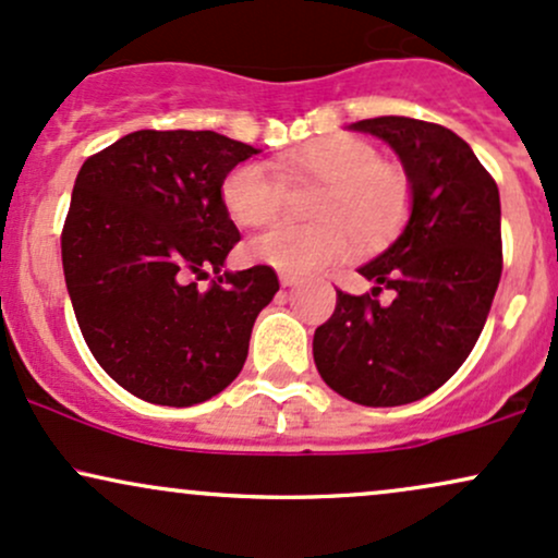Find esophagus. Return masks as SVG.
Segmentation results:
<instances>
[{"mask_svg": "<svg viewBox=\"0 0 558 558\" xmlns=\"http://www.w3.org/2000/svg\"><path fill=\"white\" fill-rule=\"evenodd\" d=\"M301 283H304V278H299V275H288V272L280 275V286L283 288H296Z\"/></svg>", "mask_w": 558, "mask_h": 558, "instance_id": "esophagus-1", "label": "esophagus"}]
</instances>
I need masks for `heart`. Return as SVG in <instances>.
I'll return each mask as SVG.
<instances>
[{
  "instance_id": "obj_1",
  "label": "heart",
  "mask_w": 558,
  "mask_h": 558,
  "mask_svg": "<svg viewBox=\"0 0 558 558\" xmlns=\"http://www.w3.org/2000/svg\"><path fill=\"white\" fill-rule=\"evenodd\" d=\"M278 168L296 178L325 183L315 198L317 226H275L248 243V257L288 275H306L349 252V233L375 243L407 213V181L380 165L373 144L356 136L319 138L278 159ZM222 204L235 226L262 228L283 207V189L270 170L243 162L222 181Z\"/></svg>"
}]
</instances>
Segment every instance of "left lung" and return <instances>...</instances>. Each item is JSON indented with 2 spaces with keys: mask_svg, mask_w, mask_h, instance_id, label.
<instances>
[{
  "mask_svg": "<svg viewBox=\"0 0 558 558\" xmlns=\"http://www.w3.org/2000/svg\"><path fill=\"white\" fill-rule=\"evenodd\" d=\"M351 131L383 138L409 181V220L360 275L373 293L338 291L315 330L317 373L362 407L425 399L462 367L501 280L498 185L464 138L414 118H369ZM390 290L388 305L376 299Z\"/></svg>",
  "mask_w": 558,
  "mask_h": 558,
  "instance_id": "left-lung-1",
  "label": "left lung"
}]
</instances>
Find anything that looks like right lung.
<instances>
[{"label":"right lung","mask_w":558,"mask_h":558,"mask_svg":"<svg viewBox=\"0 0 558 558\" xmlns=\"http://www.w3.org/2000/svg\"><path fill=\"white\" fill-rule=\"evenodd\" d=\"M259 155L215 131H136L88 157L62 228V270L94 360L118 386L162 407L226 390L248 354L278 275L230 272L239 243L222 181ZM209 266L198 292L191 277Z\"/></svg>","instance_id":"obj_1"}]
</instances>
